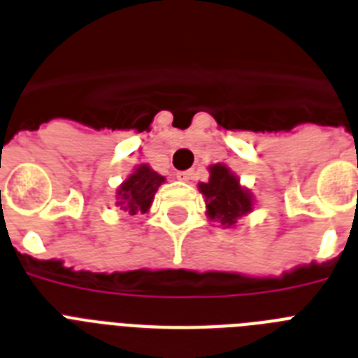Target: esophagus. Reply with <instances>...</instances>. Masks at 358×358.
Here are the masks:
<instances>
[{
	"instance_id": "obj_1",
	"label": "esophagus",
	"mask_w": 358,
	"mask_h": 358,
	"mask_svg": "<svg viewBox=\"0 0 358 358\" xmlns=\"http://www.w3.org/2000/svg\"><path fill=\"white\" fill-rule=\"evenodd\" d=\"M194 176V171H180L178 174H176V178L182 180V182H189V180H193Z\"/></svg>"
}]
</instances>
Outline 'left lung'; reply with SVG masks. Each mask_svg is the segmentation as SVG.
I'll use <instances>...</instances> for the list:
<instances>
[{
	"instance_id": "1",
	"label": "left lung",
	"mask_w": 358,
	"mask_h": 358,
	"mask_svg": "<svg viewBox=\"0 0 358 358\" xmlns=\"http://www.w3.org/2000/svg\"><path fill=\"white\" fill-rule=\"evenodd\" d=\"M208 171V182L199 184V191L206 200V215L224 228H235L241 217L252 213L254 194L241 185L239 176L228 165L213 164Z\"/></svg>"
}]
</instances>
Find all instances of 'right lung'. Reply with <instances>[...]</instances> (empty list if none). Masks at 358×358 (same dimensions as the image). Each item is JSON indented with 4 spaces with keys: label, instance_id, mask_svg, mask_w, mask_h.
<instances>
[{
    "label": "right lung",
    "instance_id": "1",
    "mask_svg": "<svg viewBox=\"0 0 358 358\" xmlns=\"http://www.w3.org/2000/svg\"><path fill=\"white\" fill-rule=\"evenodd\" d=\"M164 182L165 176L156 173L150 165H136L115 191V206L127 215L147 213L154 202V194Z\"/></svg>",
    "mask_w": 358,
    "mask_h": 358
}]
</instances>
